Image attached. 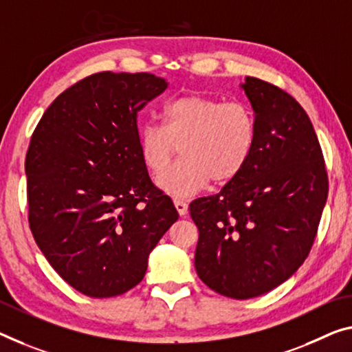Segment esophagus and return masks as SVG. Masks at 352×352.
<instances>
[{"mask_svg": "<svg viewBox=\"0 0 352 352\" xmlns=\"http://www.w3.org/2000/svg\"><path fill=\"white\" fill-rule=\"evenodd\" d=\"M175 206H176V209H177V212H179V215H186L187 214V209H188V206H187V203L184 201L182 198H175Z\"/></svg>", "mask_w": 352, "mask_h": 352, "instance_id": "1", "label": "esophagus"}]
</instances>
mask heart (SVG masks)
<instances>
[{
  "mask_svg": "<svg viewBox=\"0 0 352 352\" xmlns=\"http://www.w3.org/2000/svg\"><path fill=\"white\" fill-rule=\"evenodd\" d=\"M162 127L144 124L138 131L143 165L160 175L169 164L175 146L184 159L157 177L160 190L187 198L214 182H228L244 170L256 142V122L242 102H221L203 94H187L162 108Z\"/></svg>",
  "mask_w": 352,
  "mask_h": 352,
  "instance_id": "b5f03b06",
  "label": "heart"
}]
</instances>
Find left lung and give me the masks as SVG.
<instances>
[{
	"label": "left lung",
	"mask_w": 352,
	"mask_h": 352,
	"mask_svg": "<svg viewBox=\"0 0 352 352\" xmlns=\"http://www.w3.org/2000/svg\"><path fill=\"white\" fill-rule=\"evenodd\" d=\"M256 122L248 164L212 197L190 203L199 237L195 269L231 299L286 282L305 261L327 199V173L310 118L283 89L245 77Z\"/></svg>",
	"instance_id": "left-lung-1"
}]
</instances>
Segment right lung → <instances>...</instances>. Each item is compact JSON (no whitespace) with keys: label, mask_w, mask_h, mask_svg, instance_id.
Listing matches in <instances>:
<instances>
[{"label":"right lung","mask_w":352,"mask_h":352,"mask_svg":"<svg viewBox=\"0 0 352 352\" xmlns=\"http://www.w3.org/2000/svg\"><path fill=\"white\" fill-rule=\"evenodd\" d=\"M166 88L146 72L89 75L53 100L31 137L30 228L52 267L85 296L137 286L179 219L138 153V111Z\"/></svg>","instance_id":"obj_1"}]
</instances>
